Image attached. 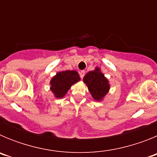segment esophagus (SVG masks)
<instances>
[{"instance_id": "34e87169", "label": "esophagus", "mask_w": 157, "mask_h": 157, "mask_svg": "<svg viewBox=\"0 0 157 157\" xmlns=\"http://www.w3.org/2000/svg\"><path fill=\"white\" fill-rule=\"evenodd\" d=\"M79 75H80V77L82 78L85 76V71H81L79 72Z\"/></svg>"}]
</instances>
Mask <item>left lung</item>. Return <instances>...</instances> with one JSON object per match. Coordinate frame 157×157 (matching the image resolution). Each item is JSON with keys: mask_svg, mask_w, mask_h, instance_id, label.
I'll list each match as a JSON object with an SVG mask.
<instances>
[{"mask_svg": "<svg viewBox=\"0 0 157 157\" xmlns=\"http://www.w3.org/2000/svg\"><path fill=\"white\" fill-rule=\"evenodd\" d=\"M83 81L88 86L93 98L97 101H101L109 90V82L98 67L95 71L87 73Z\"/></svg>", "mask_w": 157, "mask_h": 157, "instance_id": "8db88e82", "label": "left lung"}]
</instances>
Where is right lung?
<instances>
[{"label": "right lung", "instance_id": "add662e5", "mask_svg": "<svg viewBox=\"0 0 157 157\" xmlns=\"http://www.w3.org/2000/svg\"><path fill=\"white\" fill-rule=\"evenodd\" d=\"M80 80L75 71H64L58 72L50 82L51 90L56 98H61L67 94L71 85Z\"/></svg>", "mask_w": 157, "mask_h": 157}]
</instances>
